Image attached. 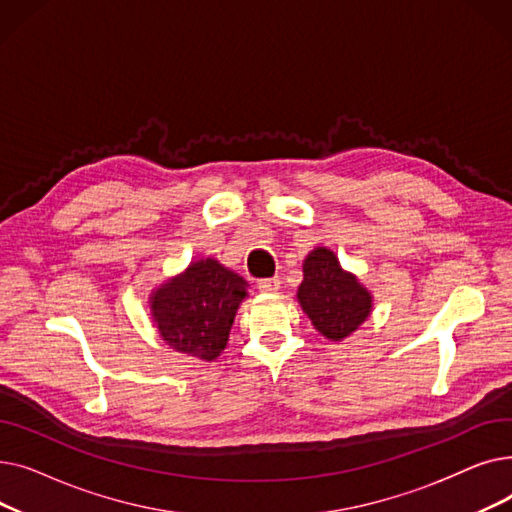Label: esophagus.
Returning a JSON list of instances; mask_svg holds the SVG:
<instances>
[{"label": "esophagus", "instance_id": "obj_1", "mask_svg": "<svg viewBox=\"0 0 512 512\" xmlns=\"http://www.w3.org/2000/svg\"><path fill=\"white\" fill-rule=\"evenodd\" d=\"M257 286H259L261 292H276V290L280 288V278H278V276H274V278H263V280L257 282Z\"/></svg>", "mask_w": 512, "mask_h": 512}]
</instances>
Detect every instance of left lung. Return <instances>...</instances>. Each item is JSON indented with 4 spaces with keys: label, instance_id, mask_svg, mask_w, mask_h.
Wrapping results in <instances>:
<instances>
[{
    "label": "left lung",
    "instance_id": "obj_1",
    "mask_svg": "<svg viewBox=\"0 0 512 512\" xmlns=\"http://www.w3.org/2000/svg\"><path fill=\"white\" fill-rule=\"evenodd\" d=\"M299 303L317 332L330 340L353 334L371 311V294L353 274H346L330 249L319 247L303 263Z\"/></svg>",
    "mask_w": 512,
    "mask_h": 512
}]
</instances>
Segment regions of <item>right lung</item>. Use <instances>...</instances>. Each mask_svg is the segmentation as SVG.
Listing matches in <instances>:
<instances>
[{"label": "right lung", "mask_w": 512, "mask_h": 512, "mask_svg": "<svg viewBox=\"0 0 512 512\" xmlns=\"http://www.w3.org/2000/svg\"><path fill=\"white\" fill-rule=\"evenodd\" d=\"M247 282L215 259L193 263L151 297V313L164 338L178 353L213 361L228 342Z\"/></svg>", "instance_id": "obj_1"}]
</instances>
